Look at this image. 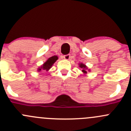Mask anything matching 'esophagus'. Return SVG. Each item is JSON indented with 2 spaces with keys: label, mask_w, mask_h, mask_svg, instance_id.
I'll list each match as a JSON object with an SVG mask.
<instances>
[{
  "label": "esophagus",
  "mask_w": 131,
  "mask_h": 131,
  "mask_svg": "<svg viewBox=\"0 0 131 131\" xmlns=\"http://www.w3.org/2000/svg\"><path fill=\"white\" fill-rule=\"evenodd\" d=\"M63 58L64 59H67V60H68V59L70 58V54H67V55H64L63 56Z\"/></svg>",
  "instance_id": "1"
}]
</instances>
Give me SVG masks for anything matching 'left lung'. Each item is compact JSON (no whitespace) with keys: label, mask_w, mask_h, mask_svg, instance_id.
Returning <instances> with one entry per match:
<instances>
[{"label":"left lung","mask_w":131,"mask_h":131,"mask_svg":"<svg viewBox=\"0 0 131 131\" xmlns=\"http://www.w3.org/2000/svg\"><path fill=\"white\" fill-rule=\"evenodd\" d=\"M79 67H80V68H81L82 69V72H83V73H84V75H85V74L88 73V71L90 72V70H89V69L88 70V67H87V66L85 65V64H84V63H79Z\"/></svg>","instance_id":"left-lung-1"}]
</instances>
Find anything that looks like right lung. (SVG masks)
Returning a JSON list of instances; mask_svg holds the SVG:
<instances>
[{"label":"right lung","instance_id":"add662e5","mask_svg":"<svg viewBox=\"0 0 131 131\" xmlns=\"http://www.w3.org/2000/svg\"><path fill=\"white\" fill-rule=\"evenodd\" d=\"M58 59V57L57 56H53L49 58L42 65H41L40 67L37 68V72H40L42 70H46V72H48Z\"/></svg>","mask_w":131,"mask_h":131}]
</instances>
